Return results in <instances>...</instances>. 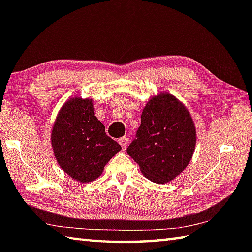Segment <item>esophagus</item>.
Instances as JSON below:
<instances>
[{
	"instance_id": "esophagus-1",
	"label": "esophagus",
	"mask_w": 252,
	"mask_h": 252,
	"mask_svg": "<svg viewBox=\"0 0 252 252\" xmlns=\"http://www.w3.org/2000/svg\"><path fill=\"white\" fill-rule=\"evenodd\" d=\"M118 143L120 144L123 149H126V147L127 146V144H129V140H127L126 137H121V138H119V140H118Z\"/></svg>"
}]
</instances>
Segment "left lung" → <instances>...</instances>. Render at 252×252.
I'll list each match as a JSON object with an SVG mask.
<instances>
[{"label":"left lung","mask_w":252,"mask_h":252,"mask_svg":"<svg viewBox=\"0 0 252 252\" xmlns=\"http://www.w3.org/2000/svg\"><path fill=\"white\" fill-rule=\"evenodd\" d=\"M196 129L186 107L168 92L149 99L141 116L136 138L126 153L155 183L176 178L194 154Z\"/></svg>","instance_id":"1"}]
</instances>
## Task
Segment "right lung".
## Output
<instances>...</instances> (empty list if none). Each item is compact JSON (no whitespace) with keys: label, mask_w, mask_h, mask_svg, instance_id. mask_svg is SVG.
<instances>
[{"label":"right lung","mask_w":252,"mask_h":252,"mask_svg":"<svg viewBox=\"0 0 252 252\" xmlns=\"http://www.w3.org/2000/svg\"><path fill=\"white\" fill-rule=\"evenodd\" d=\"M51 142L60 167L81 183L97 179L107 162L121 151L119 144L106 134L90 98L74 97L63 104L53 126Z\"/></svg>","instance_id":"right-lung-1"}]
</instances>
